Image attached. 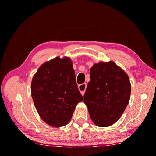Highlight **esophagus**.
Masks as SVG:
<instances>
[{
    "instance_id": "34e87169",
    "label": "esophagus",
    "mask_w": 156,
    "mask_h": 156,
    "mask_svg": "<svg viewBox=\"0 0 156 156\" xmlns=\"http://www.w3.org/2000/svg\"><path fill=\"white\" fill-rule=\"evenodd\" d=\"M78 88H79V90H80V91L81 92V94H82V95L83 96V95L84 94L85 90H86V88H87V84H86V83H84V84L79 85Z\"/></svg>"
}]
</instances>
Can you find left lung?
<instances>
[{"mask_svg":"<svg viewBox=\"0 0 156 156\" xmlns=\"http://www.w3.org/2000/svg\"><path fill=\"white\" fill-rule=\"evenodd\" d=\"M89 73L91 80L84 102L95 125L109 126L121 118L129 104L131 89L129 77L112 61L94 64Z\"/></svg>","mask_w":156,"mask_h":156,"instance_id":"8db88e82","label":"left lung"}]
</instances>
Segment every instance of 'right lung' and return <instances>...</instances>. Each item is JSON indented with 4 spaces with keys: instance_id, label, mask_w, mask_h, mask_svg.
I'll use <instances>...</instances> for the list:
<instances>
[{
    "instance_id": "add662e5",
    "label": "right lung",
    "mask_w": 156,
    "mask_h": 156,
    "mask_svg": "<svg viewBox=\"0 0 156 156\" xmlns=\"http://www.w3.org/2000/svg\"><path fill=\"white\" fill-rule=\"evenodd\" d=\"M31 95L38 114L47 124L55 128L67 125L83 99L71 59L57 57L40 65L32 80Z\"/></svg>"
}]
</instances>
